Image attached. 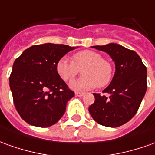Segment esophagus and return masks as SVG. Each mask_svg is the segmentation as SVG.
Instances as JSON below:
<instances>
[{
	"instance_id": "obj_1",
	"label": "esophagus",
	"mask_w": 155,
	"mask_h": 155,
	"mask_svg": "<svg viewBox=\"0 0 155 155\" xmlns=\"http://www.w3.org/2000/svg\"><path fill=\"white\" fill-rule=\"evenodd\" d=\"M75 94H76V96H78V97H82V96L84 95V93H81V92H76Z\"/></svg>"
}]
</instances>
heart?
Masks as SVG:
<instances>
[{
    "label": "heart",
    "mask_w": 155,
    "mask_h": 155,
    "mask_svg": "<svg viewBox=\"0 0 155 155\" xmlns=\"http://www.w3.org/2000/svg\"><path fill=\"white\" fill-rule=\"evenodd\" d=\"M84 77L70 83V87L75 90H88L105 86L112 78L111 64L103 60L102 55L93 51H82L72 56V61L62 57L57 61L55 68L60 78L64 81L72 79L82 68Z\"/></svg>",
    "instance_id": "obj_1"
}]
</instances>
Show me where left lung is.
<instances>
[{
    "mask_svg": "<svg viewBox=\"0 0 155 155\" xmlns=\"http://www.w3.org/2000/svg\"><path fill=\"white\" fill-rule=\"evenodd\" d=\"M106 52L115 62L116 71L103 93L94 94V103L88 107L99 124L117 127L131 120L137 111L147 90V68L135 51L115 43L91 46Z\"/></svg>",
    "mask_w": 155,
    "mask_h": 155,
    "instance_id": "1",
    "label": "left lung"
}]
</instances>
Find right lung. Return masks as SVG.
Here are the masks:
<instances>
[{
    "label": "right lung",
    "mask_w": 155,
    "mask_h": 155,
    "mask_svg": "<svg viewBox=\"0 0 155 155\" xmlns=\"http://www.w3.org/2000/svg\"><path fill=\"white\" fill-rule=\"evenodd\" d=\"M78 47L46 43L28 48L15 60L9 83L14 105L29 125L55 124L74 96L56 72V63Z\"/></svg>",
    "instance_id": "add662e5"
}]
</instances>
